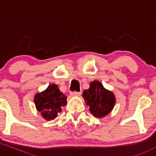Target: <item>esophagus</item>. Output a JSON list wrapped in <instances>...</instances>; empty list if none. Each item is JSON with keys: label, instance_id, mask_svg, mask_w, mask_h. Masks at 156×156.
Masks as SVG:
<instances>
[{"label": "esophagus", "instance_id": "esophagus-1", "mask_svg": "<svg viewBox=\"0 0 156 156\" xmlns=\"http://www.w3.org/2000/svg\"><path fill=\"white\" fill-rule=\"evenodd\" d=\"M71 96H73V97H77V96H80L81 94V92H77V91H73V92L70 93Z\"/></svg>", "mask_w": 156, "mask_h": 156}]
</instances>
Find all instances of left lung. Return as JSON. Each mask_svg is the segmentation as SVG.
Listing matches in <instances>:
<instances>
[{"instance_id":"1","label":"left lung","mask_w":156,"mask_h":156,"mask_svg":"<svg viewBox=\"0 0 156 156\" xmlns=\"http://www.w3.org/2000/svg\"><path fill=\"white\" fill-rule=\"evenodd\" d=\"M83 97L89 106V111L97 118H102L110 113L115 105L113 93L106 89L97 80L90 83L89 89L83 91Z\"/></svg>"}]
</instances>
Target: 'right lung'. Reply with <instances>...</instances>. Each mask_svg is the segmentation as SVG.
I'll return each instance as SVG.
<instances>
[{
  "instance_id": "add662e5",
  "label": "right lung",
  "mask_w": 156,
  "mask_h": 156,
  "mask_svg": "<svg viewBox=\"0 0 156 156\" xmlns=\"http://www.w3.org/2000/svg\"><path fill=\"white\" fill-rule=\"evenodd\" d=\"M36 108L45 119L52 120L62 112V107L66 105L67 97L55 84H51L42 92L35 94Z\"/></svg>"
}]
</instances>
